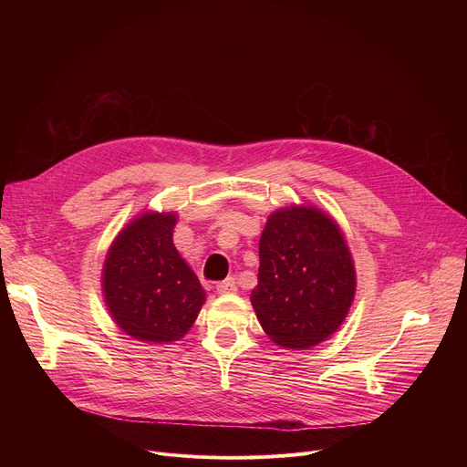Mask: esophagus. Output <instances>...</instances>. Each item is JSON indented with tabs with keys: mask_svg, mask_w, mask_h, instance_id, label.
Returning <instances> with one entry per match:
<instances>
[{
	"mask_svg": "<svg viewBox=\"0 0 467 467\" xmlns=\"http://www.w3.org/2000/svg\"><path fill=\"white\" fill-rule=\"evenodd\" d=\"M215 289H217V293H221V296H231V293L236 291V282H234V278H227L223 282H219L215 285Z\"/></svg>",
	"mask_w": 467,
	"mask_h": 467,
	"instance_id": "1",
	"label": "esophagus"
}]
</instances>
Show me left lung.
Instances as JSON below:
<instances>
[{
	"label": "left lung",
	"mask_w": 467,
	"mask_h": 467,
	"mask_svg": "<svg viewBox=\"0 0 467 467\" xmlns=\"http://www.w3.org/2000/svg\"><path fill=\"white\" fill-rule=\"evenodd\" d=\"M354 296V259L333 217L314 206L268 215L250 299L273 342L296 350L320 345L345 322Z\"/></svg>",
	"instance_id": "8db88e82"
}]
</instances>
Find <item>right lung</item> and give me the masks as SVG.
Listing matches in <instances>:
<instances>
[{
	"mask_svg": "<svg viewBox=\"0 0 467 467\" xmlns=\"http://www.w3.org/2000/svg\"><path fill=\"white\" fill-rule=\"evenodd\" d=\"M176 213L145 212L113 240L102 268L113 322L141 342L180 340L194 324L206 291L171 240Z\"/></svg>",
	"mask_w": 467,
	"mask_h": 467,
	"instance_id": "right-lung-1",
	"label": "right lung"
}]
</instances>
